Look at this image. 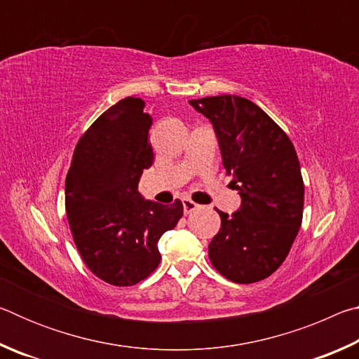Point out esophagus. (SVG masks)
<instances>
[{
    "mask_svg": "<svg viewBox=\"0 0 359 359\" xmlns=\"http://www.w3.org/2000/svg\"><path fill=\"white\" fill-rule=\"evenodd\" d=\"M182 205H184V212L185 214H191L193 210H196L199 205L196 203H193L190 198H184L182 199Z\"/></svg>",
    "mask_w": 359,
    "mask_h": 359,
    "instance_id": "34e87169",
    "label": "esophagus"
}]
</instances>
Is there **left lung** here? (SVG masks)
Instances as JSON below:
<instances>
[{"label": "left lung", "instance_id": "8db88e82", "mask_svg": "<svg viewBox=\"0 0 359 359\" xmlns=\"http://www.w3.org/2000/svg\"><path fill=\"white\" fill-rule=\"evenodd\" d=\"M214 126L223 166L241 208L218 210L209 258L222 276L253 283L278 269L302 222L304 184L293 144L263 109L236 95L188 101Z\"/></svg>", "mask_w": 359, "mask_h": 359}]
</instances>
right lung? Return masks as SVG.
<instances>
[{"mask_svg":"<svg viewBox=\"0 0 359 359\" xmlns=\"http://www.w3.org/2000/svg\"><path fill=\"white\" fill-rule=\"evenodd\" d=\"M150 125L141 98L118 101L79 139L66 175V215L77 250L96 277L115 287H131L156 269L158 241L184 214L179 199L165 205L137 191L154 163Z\"/></svg>","mask_w":359,"mask_h":359,"instance_id":"obj_1","label":"right lung"}]
</instances>
